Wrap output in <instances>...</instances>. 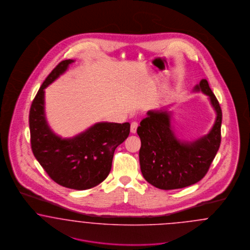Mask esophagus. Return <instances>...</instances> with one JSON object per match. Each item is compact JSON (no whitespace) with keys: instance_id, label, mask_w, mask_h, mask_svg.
Instances as JSON below:
<instances>
[{"instance_id":"1","label":"esophagus","mask_w":250,"mask_h":250,"mask_svg":"<svg viewBox=\"0 0 250 250\" xmlns=\"http://www.w3.org/2000/svg\"><path fill=\"white\" fill-rule=\"evenodd\" d=\"M138 125H139V124L137 123V122H132L131 123L130 125V131L131 133H133V134H135L136 132H137V128H138Z\"/></svg>"}]
</instances>
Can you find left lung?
<instances>
[{"label":"left lung","mask_w":250,"mask_h":250,"mask_svg":"<svg viewBox=\"0 0 250 250\" xmlns=\"http://www.w3.org/2000/svg\"><path fill=\"white\" fill-rule=\"evenodd\" d=\"M209 97L216 113L210 132L193 142H181L171 126V112L166 108L149 110L137 133L141 138L140 164L144 179L159 189L189 187L207 173L221 143L222 111L206 80L196 85Z\"/></svg>","instance_id":"left-lung-1"}]
</instances>
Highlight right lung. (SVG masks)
Returning a JSON list of instances; mask_svg holds the SVG:
<instances>
[{
	"instance_id": "obj_1",
	"label": "right lung",
	"mask_w": 250,
	"mask_h": 250,
	"mask_svg": "<svg viewBox=\"0 0 250 250\" xmlns=\"http://www.w3.org/2000/svg\"><path fill=\"white\" fill-rule=\"evenodd\" d=\"M74 60L62 61L50 72L33 100L29 114L31 146L48 176L60 186L85 190L107 178L115 149L130 132V124L96 123L79 135L62 139L48 126L45 88L67 70Z\"/></svg>"
}]
</instances>
